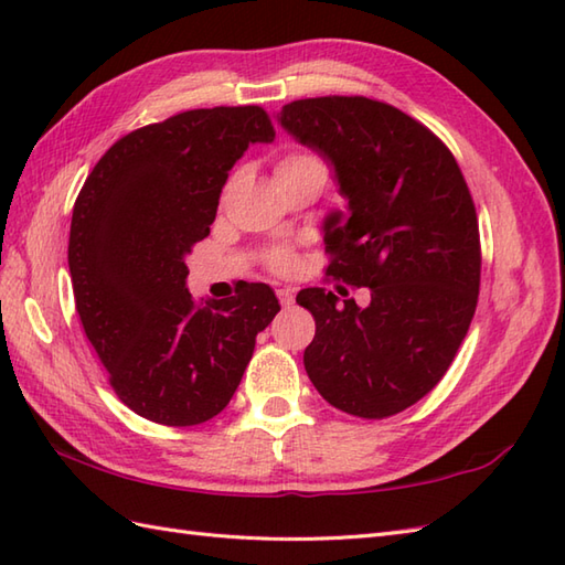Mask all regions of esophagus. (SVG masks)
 <instances>
[{"label":"esophagus","mask_w":565,"mask_h":565,"mask_svg":"<svg viewBox=\"0 0 565 565\" xmlns=\"http://www.w3.org/2000/svg\"><path fill=\"white\" fill-rule=\"evenodd\" d=\"M276 298H279V303L284 308L291 306L294 303V289H279V291H276Z\"/></svg>","instance_id":"1"}]
</instances>
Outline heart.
Returning <instances> with one entry per match:
<instances>
[{
	"instance_id": "b5f03b06",
	"label": "heart",
	"mask_w": 565,
	"mask_h": 565,
	"mask_svg": "<svg viewBox=\"0 0 565 565\" xmlns=\"http://www.w3.org/2000/svg\"><path fill=\"white\" fill-rule=\"evenodd\" d=\"M310 162H320L316 154H308V152H291L286 154V158L276 164V172H284V170H291V167H301V164H310ZM269 267L274 271H286L291 267V255L289 252H274L269 257Z\"/></svg>"
}]
</instances>
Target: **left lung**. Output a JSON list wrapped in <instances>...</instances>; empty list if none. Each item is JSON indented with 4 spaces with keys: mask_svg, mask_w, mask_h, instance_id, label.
<instances>
[{
    "mask_svg": "<svg viewBox=\"0 0 565 565\" xmlns=\"http://www.w3.org/2000/svg\"><path fill=\"white\" fill-rule=\"evenodd\" d=\"M281 126L334 164L350 215L326 221L332 279L371 291L342 306L298 291L316 318L303 364L338 411L383 419L437 386L471 326L481 289V235L451 150L386 102L316 97L286 104ZM347 296V291H342Z\"/></svg>",
    "mask_w": 565,
    "mask_h": 565,
    "instance_id": "1",
    "label": "left lung"
}]
</instances>
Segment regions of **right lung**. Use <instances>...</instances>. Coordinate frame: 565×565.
Returning <instances> with one entry per match:
<instances>
[{
	"instance_id": "1",
	"label": "right lung",
	"mask_w": 565,
	"mask_h": 565,
	"mask_svg": "<svg viewBox=\"0 0 565 565\" xmlns=\"http://www.w3.org/2000/svg\"><path fill=\"white\" fill-rule=\"evenodd\" d=\"M274 136L262 106L182 111L116 140L72 209L67 264L84 334L118 401L152 423L218 415L281 310L267 284L206 306L186 289V257L211 233L227 172Z\"/></svg>"
}]
</instances>
